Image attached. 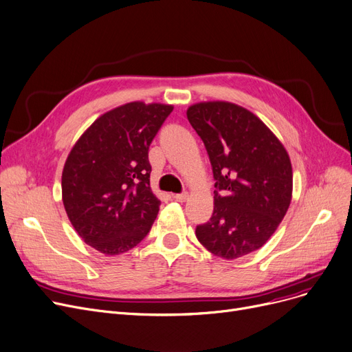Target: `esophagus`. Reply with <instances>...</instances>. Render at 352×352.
Instances as JSON below:
<instances>
[{
  "label": "esophagus",
  "mask_w": 352,
  "mask_h": 352,
  "mask_svg": "<svg viewBox=\"0 0 352 352\" xmlns=\"http://www.w3.org/2000/svg\"><path fill=\"white\" fill-rule=\"evenodd\" d=\"M174 200L178 203H184L188 200V192H181V194H174Z\"/></svg>",
  "instance_id": "1"
}]
</instances>
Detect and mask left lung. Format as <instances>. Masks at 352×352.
I'll return each mask as SVG.
<instances>
[{
    "label": "left lung",
    "mask_w": 352,
    "mask_h": 352,
    "mask_svg": "<svg viewBox=\"0 0 352 352\" xmlns=\"http://www.w3.org/2000/svg\"><path fill=\"white\" fill-rule=\"evenodd\" d=\"M216 179L211 219L195 236L219 257L246 256L270 239L292 200V164L280 141L250 111L230 102L190 106Z\"/></svg>",
    "instance_id": "8db88e82"
}]
</instances>
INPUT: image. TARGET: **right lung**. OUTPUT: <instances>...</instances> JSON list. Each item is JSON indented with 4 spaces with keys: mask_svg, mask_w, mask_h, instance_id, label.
<instances>
[{
    "mask_svg": "<svg viewBox=\"0 0 352 352\" xmlns=\"http://www.w3.org/2000/svg\"><path fill=\"white\" fill-rule=\"evenodd\" d=\"M171 104L131 102L103 113L74 144L62 174L67 217L82 240L113 256L149 233L161 201L149 187L148 151Z\"/></svg>",
    "mask_w": 352,
    "mask_h": 352,
    "instance_id": "1",
    "label": "right lung"
}]
</instances>
